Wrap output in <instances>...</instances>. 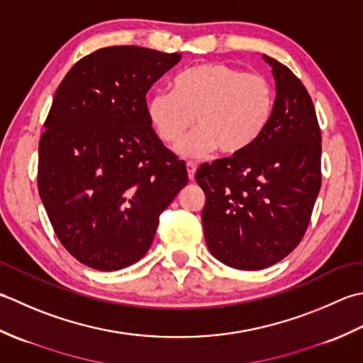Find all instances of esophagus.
I'll use <instances>...</instances> for the list:
<instances>
[{
  "instance_id": "1",
  "label": "esophagus",
  "mask_w": 363,
  "mask_h": 363,
  "mask_svg": "<svg viewBox=\"0 0 363 363\" xmlns=\"http://www.w3.org/2000/svg\"><path fill=\"white\" fill-rule=\"evenodd\" d=\"M186 169H188L189 180H194V175H196V171H197V164H196V162L188 161V162H186Z\"/></svg>"
}]
</instances>
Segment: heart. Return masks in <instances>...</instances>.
I'll return each mask as SVG.
<instances>
[{"mask_svg": "<svg viewBox=\"0 0 363 363\" xmlns=\"http://www.w3.org/2000/svg\"><path fill=\"white\" fill-rule=\"evenodd\" d=\"M276 91L260 73L232 65L203 62L174 78L172 91H160L147 101V116L162 143H179L194 124L199 128L177 147L182 157L202 158L219 150L238 155L252 147L271 123Z\"/></svg>", "mask_w": 363, "mask_h": 363, "instance_id": "heart-1", "label": "heart"}]
</instances>
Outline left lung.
Segmentation results:
<instances>
[{
  "mask_svg": "<svg viewBox=\"0 0 363 363\" xmlns=\"http://www.w3.org/2000/svg\"><path fill=\"white\" fill-rule=\"evenodd\" d=\"M276 79L268 128L242 153L203 162L196 182L210 252L227 266L257 271L285 258L304 236L321 188V130L301 79L263 56Z\"/></svg>",
  "mask_w": 363,
  "mask_h": 363,
  "instance_id": "1",
  "label": "left lung"
}]
</instances>
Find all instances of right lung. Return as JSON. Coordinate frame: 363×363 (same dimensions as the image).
Returning <instances> with one entry per match:
<instances>
[{"mask_svg":"<svg viewBox=\"0 0 363 363\" xmlns=\"http://www.w3.org/2000/svg\"><path fill=\"white\" fill-rule=\"evenodd\" d=\"M179 53L106 47L73 65L55 94L39 143L37 186L62 246L78 262L117 271L152 246L160 214L186 186L145 95Z\"/></svg>","mask_w":363,"mask_h":363,"instance_id":"obj_1","label":"right lung"}]
</instances>
